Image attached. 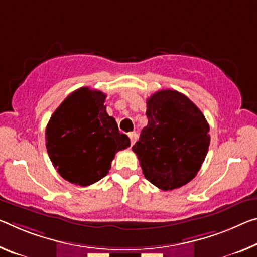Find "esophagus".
I'll list each match as a JSON object with an SVG mask.
<instances>
[{"label":"esophagus","mask_w":257,"mask_h":257,"mask_svg":"<svg viewBox=\"0 0 257 257\" xmlns=\"http://www.w3.org/2000/svg\"><path fill=\"white\" fill-rule=\"evenodd\" d=\"M128 136H129V138H130V143H132V145L135 144V142L137 141V138H138L137 134H136V133H129Z\"/></svg>","instance_id":"esophagus-1"}]
</instances>
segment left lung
<instances>
[{
	"label": "left lung",
	"instance_id": "left-lung-1",
	"mask_svg": "<svg viewBox=\"0 0 257 257\" xmlns=\"http://www.w3.org/2000/svg\"><path fill=\"white\" fill-rule=\"evenodd\" d=\"M149 123L133 151L148 181L172 191L193 180L210 143L205 115L185 95L160 90L146 103Z\"/></svg>",
	"mask_w": 257,
	"mask_h": 257
}]
</instances>
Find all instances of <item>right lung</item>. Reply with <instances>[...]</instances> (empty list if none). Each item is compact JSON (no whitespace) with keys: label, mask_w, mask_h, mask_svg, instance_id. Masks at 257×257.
I'll use <instances>...</instances> for the list:
<instances>
[{"label":"right lung","mask_w":257,"mask_h":257,"mask_svg":"<svg viewBox=\"0 0 257 257\" xmlns=\"http://www.w3.org/2000/svg\"><path fill=\"white\" fill-rule=\"evenodd\" d=\"M106 95L83 87L66 97L46 129L49 158L72 184L88 186L105 177L117 151L130 146L127 135L105 106Z\"/></svg>","instance_id":"add662e5"}]
</instances>
